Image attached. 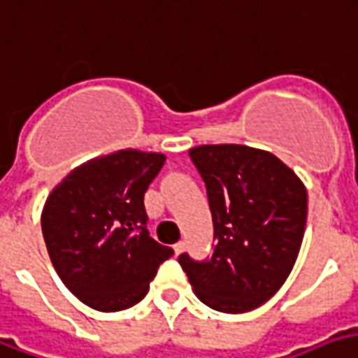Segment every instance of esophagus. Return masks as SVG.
Here are the masks:
<instances>
[{
	"label": "esophagus",
	"instance_id": "34e87169",
	"mask_svg": "<svg viewBox=\"0 0 358 358\" xmlns=\"http://www.w3.org/2000/svg\"><path fill=\"white\" fill-rule=\"evenodd\" d=\"M173 251H176V255H177V257H179V255H181V252L185 251V243H182V241L176 243V245H173Z\"/></svg>",
	"mask_w": 358,
	"mask_h": 358
}]
</instances>
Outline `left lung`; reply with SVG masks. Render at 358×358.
I'll return each instance as SVG.
<instances>
[{"label":"left lung","mask_w":358,"mask_h":358,"mask_svg":"<svg viewBox=\"0 0 358 358\" xmlns=\"http://www.w3.org/2000/svg\"><path fill=\"white\" fill-rule=\"evenodd\" d=\"M208 189L213 217L211 259L179 264L194 294L211 310L245 313L287 281L302 245L308 192L278 157L247 145H200L189 150Z\"/></svg>","instance_id":"8db88e82"}]
</instances>
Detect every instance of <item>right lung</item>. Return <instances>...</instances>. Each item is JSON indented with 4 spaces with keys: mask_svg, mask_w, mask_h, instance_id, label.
Instances as JSON below:
<instances>
[{
    "mask_svg": "<svg viewBox=\"0 0 358 358\" xmlns=\"http://www.w3.org/2000/svg\"><path fill=\"white\" fill-rule=\"evenodd\" d=\"M164 162L162 152L117 150L71 169L48 194L41 213L48 257L88 308H131L173 255L149 236L143 206Z\"/></svg>",
    "mask_w": 358,
    "mask_h": 358,
    "instance_id": "add662e5",
    "label": "right lung"
}]
</instances>
